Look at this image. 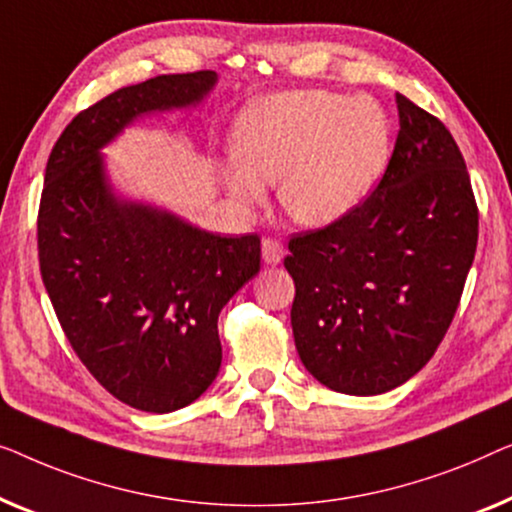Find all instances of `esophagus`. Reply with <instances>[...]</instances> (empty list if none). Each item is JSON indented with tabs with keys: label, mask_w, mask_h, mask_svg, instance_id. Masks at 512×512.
<instances>
[{
	"label": "esophagus",
	"mask_w": 512,
	"mask_h": 512,
	"mask_svg": "<svg viewBox=\"0 0 512 512\" xmlns=\"http://www.w3.org/2000/svg\"><path fill=\"white\" fill-rule=\"evenodd\" d=\"M285 257V248L283 243L276 239H264L262 241V259L266 264H280Z\"/></svg>",
	"instance_id": "esophagus-1"
}]
</instances>
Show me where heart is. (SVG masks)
Returning <instances> with one entry per match:
<instances>
[{
	"instance_id": "heart-1",
	"label": "heart",
	"mask_w": 512,
	"mask_h": 512,
	"mask_svg": "<svg viewBox=\"0 0 512 512\" xmlns=\"http://www.w3.org/2000/svg\"><path fill=\"white\" fill-rule=\"evenodd\" d=\"M236 160L222 167L241 206H259L266 185L301 227L350 215L385 176L392 127L373 97L334 90L278 92L250 106L234 127Z\"/></svg>"
}]
</instances>
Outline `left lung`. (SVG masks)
<instances>
[{"instance_id":"1","label":"left lung","mask_w":512,"mask_h":512,"mask_svg":"<svg viewBox=\"0 0 512 512\" xmlns=\"http://www.w3.org/2000/svg\"><path fill=\"white\" fill-rule=\"evenodd\" d=\"M394 153L369 197L334 225L294 234L292 331L329 390L390 392L434 357L478 246L466 162L436 115L397 95Z\"/></svg>"}]
</instances>
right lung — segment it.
Returning <instances> with one entry per match:
<instances>
[{"label":"right lung","mask_w":512,"mask_h":512,"mask_svg":"<svg viewBox=\"0 0 512 512\" xmlns=\"http://www.w3.org/2000/svg\"><path fill=\"white\" fill-rule=\"evenodd\" d=\"M215 81L204 69L115 90L64 127L46 164L37 241L50 304L97 383L146 413L187 406L218 376V315L259 271V236L118 199L99 148L143 113L199 104Z\"/></svg>","instance_id":"1"}]
</instances>
